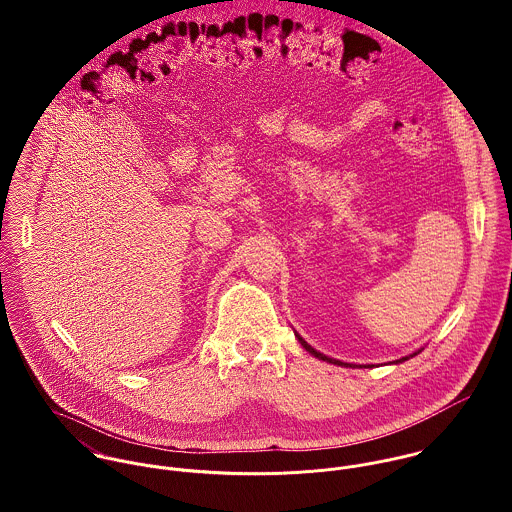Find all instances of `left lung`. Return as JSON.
<instances>
[{"label":"left lung","instance_id":"left-lung-1","mask_svg":"<svg viewBox=\"0 0 512 512\" xmlns=\"http://www.w3.org/2000/svg\"><path fill=\"white\" fill-rule=\"evenodd\" d=\"M295 333V337H297V341L301 343V347L309 353V355H313L315 359H319V361H325V363H331V365H337V366H347V368H355V366H365V368H370V366L374 365H353V363H343V361H339V359H331V357H327V355H323V353H319V351H315L297 331H293ZM422 353V349H418V351H414L412 355H408V357H402V359H398V361H392V365H400V363H404V361H408V359H412V357H416V355H420Z\"/></svg>","mask_w":512,"mask_h":512}]
</instances>
